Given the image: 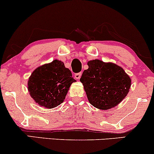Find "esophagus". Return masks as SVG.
<instances>
[{
  "mask_svg": "<svg viewBox=\"0 0 154 154\" xmlns=\"http://www.w3.org/2000/svg\"><path fill=\"white\" fill-rule=\"evenodd\" d=\"M82 76V72H78V73H75V77L77 79H79Z\"/></svg>",
  "mask_w": 154,
  "mask_h": 154,
  "instance_id": "obj_1",
  "label": "esophagus"
}]
</instances>
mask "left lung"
Instances as JSON below:
<instances>
[{"label": "left lung", "mask_w": 154, "mask_h": 154, "mask_svg": "<svg viewBox=\"0 0 154 154\" xmlns=\"http://www.w3.org/2000/svg\"><path fill=\"white\" fill-rule=\"evenodd\" d=\"M89 68L80 78L88 100L94 107L108 110L117 105L127 95L131 79L123 68L98 59L90 61Z\"/></svg>", "instance_id": "1"}]
</instances>
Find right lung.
Masks as SVG:
<instances>
[{
  "instance_id": "1",
  "label": "right lung",
  "mask_w": 154,
  "mask_h": 154,
  "mask_svg": "<svg viewBox=\"0 0 154 154\" xmlns=\"http://www.w3.org/2000/svg\"><path fill=\"white\" fill-rule=\"evenodd\" d=\"M72 76L71 71L64 63L56 59L33 72L28 82V89L36 103L53 108L63 103L70 85L75 82Z\"/></svg>"
}]
</instances>
